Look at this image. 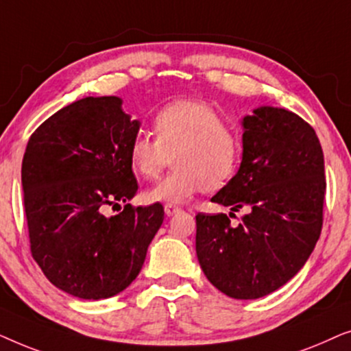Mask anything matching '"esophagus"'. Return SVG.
Returning <instances> with one entry per match:
<instances>
[{
	"label": "esophagus",
	"instance_id": "obj_1",
	"mask_svg": "<svg viewBox=\"0 0 351 351\" xmlns=\"http://www.w3.org/2000/svg\"><path fill=\"white\" fill-rule=\"evenodd\" d=\"M179 210H180V208H177V206H174V204H166L165 206L166 215H174L176 213H179Z\"/></svg>",
	"mask_w": 351,
	"mask_h": 351
}]
</instances>
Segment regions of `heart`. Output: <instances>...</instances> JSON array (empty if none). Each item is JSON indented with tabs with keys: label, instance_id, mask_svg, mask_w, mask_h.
<instances>
[{
	"label": "heart",
	"instance_id": "1",
	"mask_svg": "<svg viewBox=\"0 0 351 351\" xmlns=\"http://www.w3.org/2000/svg\"><path fill=\"white\" fill-rule=\"evenodd\" d=\"M153 132L155 138L137 132L128 148L134 172L147 180L156 179L172 156L174 171L147 191L152 203H185L203 190L223 189L237 176L243 141L209 104H166L153 117Z\"/></svg>",
	"mask_w": 351,
	"mask_h": 351
}]
</instances>
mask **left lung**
Listing matches in <instances>:
<instances>
[{
  "label": "left lung",
  "instance_id": "8db88e82",
  "mask_svg": "<svg viewBox=\"0 0 351 351\" xmlns=\"http://www.w3.org/2000/svg\"><path fill=\"white\" fill-rule=\"evenodd\" d=\"M239 171L210 201L232 213L196 215V256L223 294L252 300L286 285L308 261L323 228L324 156L315 129L285 108L243 119ZM241 207L247 214L229 220Z\"/></svg>",
  "mask_w": 351,
  "mask_h": 351
}]
</instances>
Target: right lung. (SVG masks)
<instances>
[{
  "label": "right lung",
  "instance_id": "1",
  "mask_svg": "<svg viewBox=\"0 0 351 351\" xmlns=\"http://www.w3.org/2000/svg\"><path fill=\"white\" fill-rule=\"evenodd\" d=\"M138 126L119 97H86L28 138L22 189L32 256L52 285L78 299L126 289L165 220L160 203H128L137 193L128 148ZM121 202V213L104 214Z\"/></svg>",
  "mask_w": 351,
  "mask_h": 351
}]
</instances>
